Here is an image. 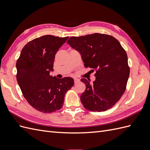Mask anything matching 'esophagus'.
<instances>
[{
	"label": "esophagus",
	"instance_id": "34e87169",
	"mask_svg": "<svg viewBox=\"0 0 150 150\" xmlns=\"http://www.w3.org/2000/svg\"><path fill=\"white\" fill-rule=\"evenodd\" d=\"M74 83L76 84L77 83H78L79 81V79L78 78H74Z\"/></svg>",
	"mask_w": 150,
	"mask_h": 150
}]
</instances>
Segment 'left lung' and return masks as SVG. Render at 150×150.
Listing matches in <instances>:
<instances>
[{"label": "left lung", "mask_w": 150, "mask_h": 150, "mask_svg": "<svg viewBox=\"0 0 150 150\" xmlns=\"http://www.w3.org/2000/svg\"><path fill=\"white\" fill-rule=\"evenodd\" d=\"M67 43L81 53L84 67L96 71L93 84L86 79H81L86 84L81 95L83 106L98 112L111 108L124 94L129 76L124 48L112 35L99 33L71 37Z\"/></svg>", "instance_id": "left-lung-1"}]
</instances>
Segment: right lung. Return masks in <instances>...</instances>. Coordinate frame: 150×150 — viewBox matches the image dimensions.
<instances>
[{
    "mask_svg": "<svg viewBox=\"0 0 150 150\" xmlns=\"http://www.w3.org/2000/svg\"><path fill=\"white\" fill-rule=\"evenodd\" d=\"M68 38L52 35L35 38L25 45L17 61L16 78L22 94L39 111L59 110L66 93L74 85L69 77L58 79L49 74L57 51Z\"/></svg>",
    "mask_w": 150,
    "mask_h": 150,
    "instance_id": "add662e5",
    "label": "right lung"
}]
</instances>
